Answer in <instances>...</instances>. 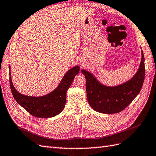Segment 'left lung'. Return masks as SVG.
I'll return each mask as SVG.
<instances>
[{
    "instance_id": "8db88e82",
    "label": "left lung",
    "mask_w": 156,
    "mask_h": 156,
    "mask_svg": "<svg viewBox=\"0 0 156 156\" xmlns=\"http://www.w3.org/2000/svg\"><path fill=\"white\" fill-rule=\"evenodd\" d=\"M81 72L86 79L87 100L93 109L104 114L120 112L131 103L142 89L145 77L144 53L142 50L141 62L134 77L119 85H105L90 72L84 69Z\"/></svg>"
}]
</instances>
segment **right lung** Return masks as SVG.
Here are the masks:
<instances>
[{
  "label": "right lung",
  "mask_w": 156,
  "mask_h": 156,
  "mask_svg": "<svg viewBox=\"0 0 156 156\" xmlns=\"http://www.w3.org/2000/svg\"><path fill=\"white\" fill-rule=\"evenodd\" d=\"M9 70L10 67L9 66ZM80 67L76 66L72 67L63 76L58 87L51 93L41 97L26 96L20 93L14 88L10 75V86L14 99L30 115L37 118L54 117L62 112L66 102V93L75 76L79 73Z\"/></svg>",
  "instance_id": "obj_1"
}]
</instances>
